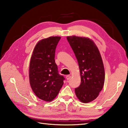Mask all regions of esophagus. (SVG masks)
<instances>
[{"mask_svg":"<svg viewBox=\"0 0 128 128\" xmlns=\"http://www.w3.org/2000/svg\"><path fill=\"white\" fill-rule=\"evenodd\" d=\"M70 78H71V76H70V75H67V76H66V79L67 80H69L70 79Z\"/></svg>","mask_w":128,"mask_h":128,"instance_id":"esophagus-1","label":"esophagus"}]
</instances>
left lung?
I'll return each instance as SVG.
<instances>
[{
    "instance_id": "8db88e82",
    "label": "left lung",
    "mask_w": 128,
    "mask_h": 128,
    "mask_svg": "<svg viewBox=\"0 0 128 128\" xmlns=\"http://www.w3.org/2000/svg\"><path fill=\"white\" fill-rule=\"evenodd\" d=\"M68 42L78 61L81 82L75 88L77 97L88 103L97 98L104 82V70L99 50L93 40L86 37L68 36Z\"/></svg>"
}]
</instances>
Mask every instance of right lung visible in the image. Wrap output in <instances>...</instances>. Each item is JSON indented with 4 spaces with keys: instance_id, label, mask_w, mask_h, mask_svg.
Masks as SVG:
<instances>
[{
    "instance_id": "right-lung-1",
    "label": "right lung",
    "mask_w": 128,
    "mask_h": 128,
    "mask_svg": "<svg viewBox=\"0 0 128 128\" xmlns=\"http://www.w3.org/2000/svg\"><path fill=\"white\" fill-rule=\"evenodd\" d=\"M60 37H50L38 42L29 65L30 86L38 98L45 102L54 99L64 84V77L59 74L55 52Z\"/></svg>"
}]
</instances>
